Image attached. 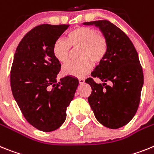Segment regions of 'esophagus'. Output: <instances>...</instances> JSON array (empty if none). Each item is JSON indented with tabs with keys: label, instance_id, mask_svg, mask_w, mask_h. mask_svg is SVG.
Listing matches in <instances>:
<instances>
[{
	"label": "esophagus",
	"instance_id": "1",
	"mask_svg": "<svg viewBox=\"0 0 154 154\" xmlns=\"http://www.w3.org/2000/svg\"><path fill=\"white\" fill-rule=\"evenodd\" d=\"M78 81H79V84H81V85H82V84H84L85 81V80L84 78H79L78 79Z\"/></svg>",
	"mask_w": 154,
	"mask_h": 154
}]
</instances>
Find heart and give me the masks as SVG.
<instances>
[{
  "mask_svg": "<svg viewBox=\"0 0 154 154\" xmlns=\"http://www.w3.org/2000/svg\"><path fill=\"white\" fill-rule=\"evenodd\" d=\"M72 48H81L79 61H70L63 67L66 75L83 77L91 71L92 61L98 63L106 57L109 50V41L102 33L91 27L79 26L69 31L67 40L59 38L55 41L53 53L59 62L66 63L69 60Z\"/></svg>",
  "mask_w": 154,
  "mask_h": 154,
  "instance_id": "heart-1",
  "label": "heart"
}]
</instances>
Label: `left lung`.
Wrapping results in <instances>:
<instances>
[{
	"label": "left lung",
	"instance_id": "1",
	"mask_svg": "<svg viewBox=\"0 0 154 154\" xmlns=\"http://www.w3.org/2000/svg\"><path fill=\"white\" fill-rule=\"evenodd\" d=\"M83 24L98 27L109 41L106 57L91 73L104 83L85 80L92 89L88 102L100 123L119 129L129 123L140 105L143 73L138 53L127 35L109 20Z\"/></svg>",
	"mask_w": 154,
	"mask_h": 154
}]
</instances>
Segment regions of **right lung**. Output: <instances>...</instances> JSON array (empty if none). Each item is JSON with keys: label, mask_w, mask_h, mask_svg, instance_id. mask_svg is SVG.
I'll use <instances>...</instances> for the list:
<instances>
[{"label": "right lung", "mask_w": 154, "mask_h": 154, "mask_svg": "<svg viewBox=\"0 0 154 154\" xmlns=\"http://www.w3.org/2000/svg\"><path fill=\"white\" fill-rule=\"evenodd\" d=\"M69 26L42 24L33 28L18 44L11 69V88L21 113L43 132L63 123L79 84L70 76L60 82L56 79L61 64L53 55V44Z\"/></svg>", "instance_id": "1"}]
</instances>
